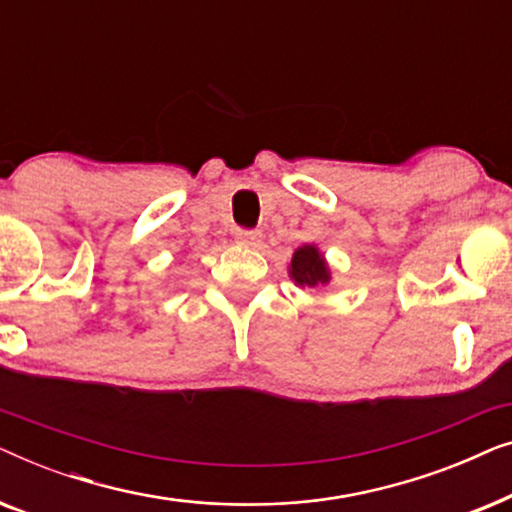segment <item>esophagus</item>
<instances>
[{
	"instance_id": "esophagus-1",
	"label": "esophagus",
	"mask_w": 512,
	"mask_h": 512,
	"mask_svg": "<svg viewBox=\"0 0 512 512\" xmlns=\"http://www.w3.org/2000/svg\"><path fill=\"white\" fill-rule=\"evenodd\" d=\"M237 240L247 244V247H258V244H261V233H258V230H240V233H237Z\"/></svg>"
}]
</instances>
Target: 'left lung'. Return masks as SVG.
Segmentation results:
<instances>
[{"instance_id": "left-lung-1", "label": "left lung", "mask_w": 512, "mask_h": 512, "mask_svg": "<svg viewBox=\"0 0 512 512\" xmlns=\"http://www.w3.org/2000/svg\"><path fill=\"white\" fill-rule=\"evenodd\" d=\"M289 277L296 282L298 289H319L331 282V268H328L324 254L314 244L298 247L291 256Z\"/></svg>"}]
</instances>
